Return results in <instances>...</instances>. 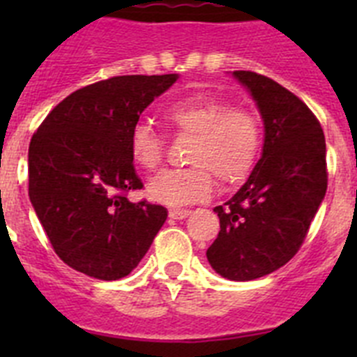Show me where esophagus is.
<instances>
[{"instance_id":"34e87169","label":"esophagus","mask_w":357,"mask_h":357,"mask_svg":"<svg viewBox=\"0 0 357 357\" xmlns=\"http://www.w3.org/2000/svg\"><path fill=\"white\" fill-rule=\"evenodd\" d=\"M189 213L191 211L188 209H169V218H173V220H184V218L189 216Z\"/></svg>"}]
</instances>
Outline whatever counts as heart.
Returning <instances> with one entry per match:
<instances>
[{"mask_svg":"<svg viewBox=\"0 0 357 357\" xmlns=\"http://www.w3.org/2000/svg\"><path fill=\"white\" fill-rule=\"evenodd\" d=\"M164 123L175 135L191 137L184 169H168L148 182V197L166 206H188L213 193L218 178L225 188L245 182L263 153L264 132L252 110L232 109L229 102L195 93L172 102L162 110ZM130 157L144 172L162 162V135L137 123L128 141Z\"/></svg>","mask_w":357,"mask_h":357,"instance_id":"b5f03b06","label":"heart"}]
</instances>
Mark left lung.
<instances>
[{
  "label": "left lung",
  "mask_w": 357,
  "mask_h": 357,
  "mask_svg": "<svg viewBox=\"0 0 357 357\" xmlns=\"http://www.w3.org/2000/svg\"><path fill=\"white\" fill-rule=\"evenodd\" d=\"M232 75L263 116V155L238 193L214 207L220 232L207 261L225 279L254 280L284 266L307 236L327 191L326 135L309 107L275 80Z\"/></svg>",
  "instance_id": "left-lung-1"
}]
</instances>
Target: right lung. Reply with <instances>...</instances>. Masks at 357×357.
Returning <instances> with one entry per match:
<instances>
[{"mask_svg":"<svg viewBox=\"0 0 357 357\" xmlns=\"http://www.w3.org/2000/svg\"><path fill=\"white\" fill-rule=\"evenodd\" d=\"M178 75H127L64 98L28 148V195L55 254L77 272L118 280L134 270L168 211L127 195L143 189L132 128Z\"/></svg>","mask_w":357,"mask_h":357,"instance_id":"obj_1","label":"right lung"}]
</instances>
